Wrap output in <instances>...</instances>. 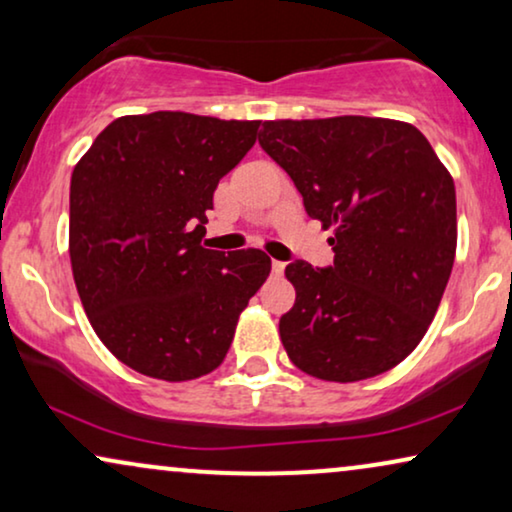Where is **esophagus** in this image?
<instances>
[{
	"label": "esophagus",
	"instance_id": "34e87169",
	"mask_svg": "<svg viewBox=\"0 0 512 512\" xmlns=\"http://www.w3.org/2000/svg\"><path fill=\"white\" fill-rule=\"evenodd\" d=\"M284 268H286V263H282V261H272V272H275V275H282Z\"/></svg>",
	"mask_w": 512,
	"mask_h": 512
}]
</instances>
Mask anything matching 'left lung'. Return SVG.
<instances>
[{
    "instance_id": "left-lung-1",
    "label": "left lung",
    "mask_w": 512,
    "mask_h": 512,
    "mask_svg": "<svg viewBox=\"0 0 512 512\" xmlns=\"http://www.w3.org/2000/svg\"><path fill=\"white\" fill-rule=\"evenodd\" d=\"M263 151L284 167L335 261H296V303L279 319L303 373L359 382L398 366L429 331L457 254L452 174L415 125L335 116L265 121Z\"/></svg>"
}]
</instances>
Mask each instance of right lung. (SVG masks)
Returning a JSON list of instances; mask_svg holds the SVG:
<instances>
[{"label": "right lung", "instance_id": "1", "mask_svg": "<svg viewBox=\"0 0 512 512\" xmlns=\"http://www.w3.org/2000/svg\"><path fill=\"white\" fill-rule=\"evenodd\" d=\"M261 121L186 111L121 116L69 186V258L90 326L118 361L186 382L226 359L237 319L270 275L261 249L202 247L219 179Z\"/></svg>", "mask_w": 512, "mask_h": 512}]
</instances>
